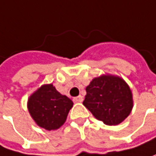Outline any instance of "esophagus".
Wrapping results in <instances>:
<instances>
[{"label": "esophagus", "mask_w": 156, "mask_h": 156, "mask_svg": "<svg viewBox=\"0 0 156 156\" xmlns=\"http://www.w3.org/2000/svg\"><path fill=\"white\" fill-rule=\"evenodd\" d=\"M73 101H74L75 103H81V102L83 101V97H82L81 95L77 96V97H75V98L73 99Z\"/></svg>", "instance_id": "34e87169"}]
</instances>
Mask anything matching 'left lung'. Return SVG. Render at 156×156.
Wrapping results in <instances>:
<instances>
[{"label":"left lung","mask_w":156,"mask_h":156,"mask_svg":"<svg viewBox=\"0 0 156 156\" xmlns=\"http://www.w3.org/2000/svg\"><path fill=\"white\" fill-rule=\"evenodd\" d=\"M86 91L84 106L105 125H119L131 113V90L118 76L106 74L94 77L86 87Z\"/></svg>","instance_id":"8db88e82"}]
</instances>
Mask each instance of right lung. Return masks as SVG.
Returning a JSON list of instances; mask_svg holds the SVG:
<instances>
[{
  "label": "right lung",
  "mask_w": 156,
  "mask_h": 156,
  "mask_svg": "<svg viewBox=\"0 0 156 156\" xmlns=\"http://www.w3.org/2000/svg\"><path fill=\"white\" fill-rule=\"evenodd\" d=\"M73 106V102L51 84H44L27 100V109L35 123L46 130L61 128Z\"/></svg>",
  "instance_id": "obj_1"
}]
</instances>
